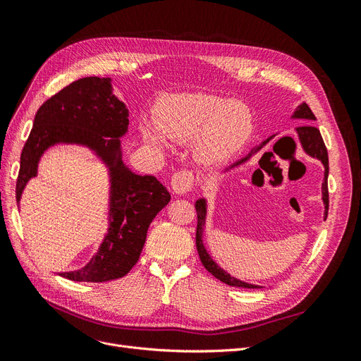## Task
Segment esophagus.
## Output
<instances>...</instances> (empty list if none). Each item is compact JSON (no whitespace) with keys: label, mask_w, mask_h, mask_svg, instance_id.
<instances>
[{"label":"esophagus","mask_w":361,"mask_h":361,"mask_svg":"<svg viewBox=\"0 0 361 361\" xmlns=\"http://www.w3.org/2000/svg\"><path fill=\"white\" fill-rule=\"evenodd\" d=\"M194 187V173L183 169L171 176V188L176 194H185Z\"/></svg>","instance_id":"34e87169"}]
</instances>
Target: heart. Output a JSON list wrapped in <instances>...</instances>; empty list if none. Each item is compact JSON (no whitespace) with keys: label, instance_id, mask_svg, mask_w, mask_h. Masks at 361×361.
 Masks as SVG:
<instances>
[{"label":"heart","instance_id":"b5f03b06","mask_svg":"<svg viewBox=\"0 0 361 361\" xmlns=\"http://www.w3.org/2000/svg\"><path fill=\"white\" fill-rule=\"evenodd\" d=\"M157 123L158 128L149 122L141 126L149 143L166 145L163 133L179 143L194 140L195 157L203 164H220L231 158L244 146L253 128L244 104L209 93L167 96L158 105Z\"/></svg>","mask_w":361,"mask_h":361}]
</instances>
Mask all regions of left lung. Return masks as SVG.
<instances>
[{"label": "left lung", "mask_w": 361, "mask_h": 361, "mask_svg": "<svg viewBox=\"0 0 361 361\" xmlns=\"http://www.w3.org/2000/svg\"><path fill=\"white\" fill-rule=\"evenodd\" d=\"M295 117L309 118V120H314L316 118L307 104H302L301 106H298V110L295 111ZM297 130H298V135H300V140H301V145H302L304 150L307 152L309 155L321 159L324 162V166H325V180L322 183V199H324V203H325V218H326V214H329V182H326V178H329V154H326V147L324 145V140L321 137V133H319L318 128H314L312 125H304V126H300ZM267 141H265V143H267ZM264 145H262V146H264ZM262 146H259L256 150H259ZM250 155L245 157L241 161H238L236 164L244 162L245 159L250 158ZM197 209H199V216H197V231H195V247H197L199 257L202 260L203 267L207 271H209L214 277H216L218 280H221L223 283H226V285H231V286H235V288H250V289L259 288L256 285H248V283H244V281L238 280L235 277H231L221 268H218V265L209 257V255L206 253L204 245L202 243V221H203V218H204V209H206V207H204V200H199L197 202Z\"/></svg>", "instance_id": "1"}]
</instances>
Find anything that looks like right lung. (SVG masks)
<instances>
[{"label": "right lung", "mask_w": 361, "mask_h": 361, "mask_svg": "<svg viewBox=\"0 0 361 361\" xmlns=\"http://www.w3.org/2000/svg\"><path fill=\"white\" fill-rule=\"evenodd\" d=\"M128 110L111 93L108 78L87 76L51 96L37 110L20 154L16 202L36 176L37 162L56 143L87 145L111 169V227L99 251L84 268L61 272L73 281H108L126 276L138 262L149 224L170 202L166 187L154 176H138L120 159V141L128 129Z\"/></svg>", "instance_id": "1"}]
</instances>
